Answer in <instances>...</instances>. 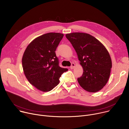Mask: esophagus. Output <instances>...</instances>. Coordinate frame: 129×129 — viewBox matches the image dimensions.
Here are the masks:
<instances>
[{
    "instance_id": "obj_1",
    "label": "esophagus",
    "mask_w": 129,
    "mask_h": 129,
    "mask_svg": "<svg viewBox=\"0 0 129 129\" xmlns=\"http://www.w3.org/2000/svg\"><path fill=\"white\" fill-rule=\"evenodd\" d=\"M75 64L74 63H72V65H71V67H70V68H71V69H74V67H75Z\"/></svg>"
}]
</instances>
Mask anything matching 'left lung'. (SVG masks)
Instances as JSON below:
<instances>
[{
    "label": "left lung",
    "instance_id": "1",
    "mask_svg": "<svg viewBox=\"0 0 129 129\" xmlns=\"http://www.w3.org/2000/svg\"><path fill=\"white\" fill-rule=\"evenodd\" d=\"M75 49L83 69L78 81L85 90L95 92L101 90L110 77L112 61L107 49L95 37L80 32L66 34Z\"/></svg>",
    "mask_w": 129,
    "mask_h": 129
}]
</instances>
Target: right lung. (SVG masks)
<instances>
[{"mask_svg": "<svg viewBox=\"0 0 129 129\" xmlns=\"http://www.w3.org/2000/svg\"><path fill=\"white\" fill-rule=\"evenodd\" d=\"M64 35L48 33L32 41L22 58V65L29 82L42 91L52 90L60 82L59 79L67 68L59 66L55 50Z\"/></svg>", "mask_w": 129, "mask_h": 129, "instance_id": "add662e5", "label": "right lung"}]
</instances>
